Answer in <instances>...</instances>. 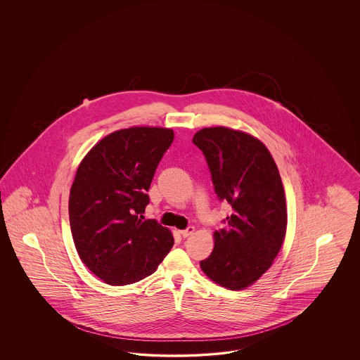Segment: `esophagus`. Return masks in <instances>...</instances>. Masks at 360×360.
<instances>
[{
  "instance_id": "esophagus-1",
  "label": "esophagus",
  "mask_w": 360,
  "mask_h": 360,
  "mask_svg": "<svg viewBox=\"0 0 360 360\" xmlns=\"http://www.w3.org/2000/svg\"><path fill=\"white\" fill-rule=\"evenodd\" d=\"M194 231H195L194 227H188V229H184V231H179V233L182 235V238H188V236H191L194 233Z\"/></svg>"
}]
</instances>
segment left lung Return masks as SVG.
<instances>
[{
    "label": "left lung",
    "mask_w": 360,
    "mask_h": 360,
    "mask_svg": "<svg viewBox=\"0 0 360 360\" xmlns=\"http://www.w3.org/2000/svg\"><path fill=\"white\" fill-rule=\"evenodd\" d=\"M193 142L206 157L219 199L232 208L200 268L220 286L243 290L271 268L283 247L288 212L281 176L268 148L250 133L203 128Z\"/></svg>",
    "instance_id": "8db88e82"
}]
</instances>
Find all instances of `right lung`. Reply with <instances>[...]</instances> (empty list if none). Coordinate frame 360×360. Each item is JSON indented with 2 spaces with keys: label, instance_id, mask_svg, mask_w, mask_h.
Wrapping results in <instances>:
<instances>
[{
  "label": "right lung",
  "instance_id": "add662e5",
  "mask_svg": "<svg viewBox=\"0 0 360 360\" xmlns=\"http://www.w3.org/2000/svg\"><path fill=\"white\" fill-rule=\"evenodd\" d=\"M174 131L131 127L112 131L86 154L70 191L68 214L77 255L108 285L137 283L172 250L170 229L142 220L146 191Z\"/></svg>",
  "mask_w": 360,
  "mask_h": 360
}]
</instances>
